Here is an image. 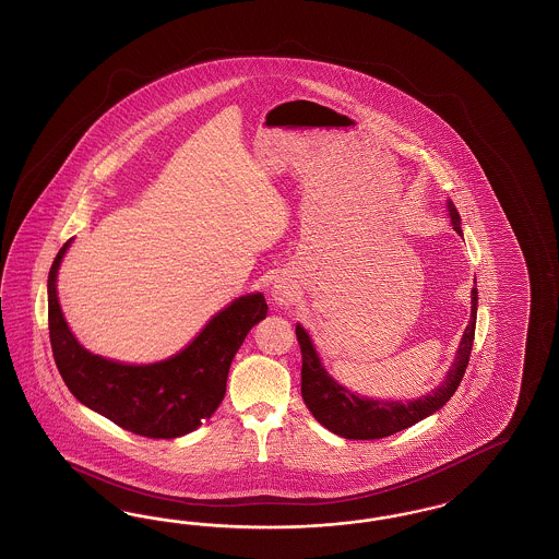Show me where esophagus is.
<instances>
[{
	"instance_id": "34e87169",
	"label": "esophagus",
	"mask_w": 559,
	"mask_h": 559,
	"mask_svg": "<svg viewBox=\"0 0 559 559\" xmlns=\"http://www.w3.org/2000/svg\"><path fill=\"white\" fill-rule=\"evenodd\" d=\"M270 295H272V301L278 306V308H289L295 304V297H297V290H295V285L287 281V278H278V281H274V285H272V289H270Z\"/></svg>"
}]
</instances>
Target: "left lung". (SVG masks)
I'll return each mask as SVG.
<instances>
[{
	"instance_id": "left-lung-1",
	"label": "left lung",
	"mask_w": 559,
	"mask_h": 559,
	"mask_svg": "<svg viewBox=\"0 0 559 559\" xmlns=\"http://www.w3.org/2000/svg\"><path fill=\"white\" fill-rule=\"evenodd\" d=\"M450 214L452 229L462 235L461 214L452 200L445 202ZM477 306L479 293L471 290V320L468 326L462 332L461 343L456 348V357L450 369L445 371L440 384L436 385L429 394L411 401H382L369 399L357 392H350L347 385L338 384L320 359V353L309 336L308 330L297 324L295 334L301 345V394L308 405L309 413L316 417L318 424L324 425L332 433L347 438V440H380L388 438L396 431H403L411 425L424 421L425 417L438 413L456 392L462 376L468 366L471 348L475 341V324H477Z\"/></svg>"
}]
</instances>
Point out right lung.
I'll return each instance as SVG.
<instances>
[{
	"label": "right lung",
	"instance_id": "add662e5",
	"mask_svg": "<svg viewBox=\"0 0 559 559\" xmlns=\"http://www.w3.org/2000/svg\"><path fill=\"white\" fill-rule=\"evenodd\" d=\"M68 239L47 278L49 338L68 390L109 421L144 438L174 440L198 429L225 399L233 357L269 306L262 293H248L216 311L179 353L154 364H123L78 343L59 306L58 272Z\"/></svg>",
	"mask_w": 559,
	"mask_h": 559
}]
</instances>
